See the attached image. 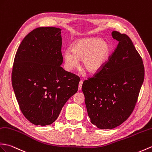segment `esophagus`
<instances>
[{"mask_svg":"<svg viewBox=\"0 0 152 152\" xmlns=\"http://www.w3.org/2000/svg\"><path fill=\"white\" fill-rule=\"evenodd\" d=\"M82 83H83V82L82 80L80 81V83H79V86H78V89L80 91L81 89H82Z\"/></svg>","mask_w":152,"mask_h":152,"instance_id":"1","label":"esophagus"}]
</instances>
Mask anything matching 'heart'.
I'll return each mask as SVG.
<instances>
[{
    "label": "heart",
    "mask_w": 152,
    "mask_h": 152,
    "mask_svg": "<svg viewBox=\"0 0 152 152\" xmlns=\"http://www.w3.org/2000/svg\"><path fill=\"white\" fill-rule=\"evenodd\" d=\"M111 52V47L100 38H83L76 41L72 49H66L63 54L66 69L70 70L77 67L79 59L88 72L96 73L104 67Z\"/></svg>",
    "instance_id": "b5f03b06"
}]
</instances>
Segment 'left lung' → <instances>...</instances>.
Segmentation results:
<instances>
[{
	"mask_svg": "<svg viewBox=\"0 0 152 152\" xmlns=\"http://www.w3.org/2000/svg\"><path fill=\"white\" fill-rule=\"evenodd\" d=\"M118 41L104 67L82 85L87 113L98 128L113 129L132 114L144 82L142 59L127 35L113 31Z\"/></svg>",
	"mask_w": 152,
	"mask_h": 152,
	"instance_id": "obj_1",
	"label": "left lung"
}]
</instances>
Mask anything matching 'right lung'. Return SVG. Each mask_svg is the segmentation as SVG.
I'll use <instances>...</instances> for the list:
<instances>
[{
    "label": "right lung",
    "mask_w": 152,
    "mask_h": 152,
    "mask_svg": "<svg viewBox=\"0 0 152 152\" xmlns=\"http://www.w3.org/2000/svg\"><path fill=\"white\" fill-rule=\"evenodd\" d=\"M61 29L36 28L17 49L12 73L16 99L24 116L35 125L52 124L78 90L79 77L61 65Z\"/></svg>",
    "instance_id": "add662e5"
}]
</instances>
